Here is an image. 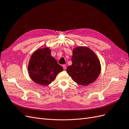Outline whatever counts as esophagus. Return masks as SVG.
Returning <instances> with one entry per match:
<instances>
[{
  "mask_svg": "<svg viewBox=\"0 0 129 129\" xmlns=\"http://www.w3.org/2000/svg\"><path fill=\"white\" fill-rule=\"evenodd\" d=\"M62 67H63L64 70H65L66 69V66L65 64H63V65H62Z\"/></svg>",
  "mask_w": 129,
  "mask_h": 129,
  "instance_id": "esophagus-1",
  "label": "esophagus"
}]
</instances>
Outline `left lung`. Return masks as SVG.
Instances as JSON below:
<instances>
[{"label":"left lung","instance_id":"left-lung-1","mask_svg":"<svg viewBox=\"0 0 129 129\" xmlns=\"http://www.w3.org/2000/svg\"><path fill=\"white\" fill-rule=\"evenodd\" d=\"M72 64L67 72L74 82L87 85L95 82L99 76L101 66L96 54L85 46L77 47L73 50Z\"/></svg>","mask_w":129,"mask_h":129}]
</instances>
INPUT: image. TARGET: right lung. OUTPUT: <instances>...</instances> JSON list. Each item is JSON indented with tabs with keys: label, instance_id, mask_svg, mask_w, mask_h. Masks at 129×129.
Wrapping results in <instances>:
<instances>
[{
	"label": "right lung",
	"instance_id": "add662e5",
	"mask_svg": "<svg viewBox=\"0 0 129 129\" xmlns=\"http://www.w3.org/2000/svg\"><path fill=\"white\" fill-rule=\"evenodd\" d=\"M63 71L48 47L37 49L31 56L28 65L29 77L33 82L42 85L50 84L57 74Z\"/></svg>",
	"mask_w": 129,
	"mask_h": 129
}]
</instances>
